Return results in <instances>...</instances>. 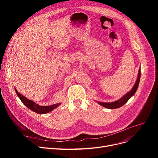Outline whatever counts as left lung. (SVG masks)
<instances>
[{
	"label": "left lung",
	"instance_id": "obj_1",
	"mask_svg": "<svg viewBox=\"0 0 158 158\" xmlns=\"http://www.w3.org/2000/svg\"><path fill=\"white\" fill-rule=\"evenodd\" d=\"M140 69L138 72V78L136 80V82L134 85V87L132 88V89L130 91V92H128L125 95H124L123 98H121L120 99L117 100L116 102H114L112 103H102V102H98L99 104L101 105V106L108 108V109H117L120 107L121 106H123V105H125L128 101V99H130L132 95H134V94H135V92H136L137 88L138 87V84H139V82H140Z\"/></svg>",
	"mask_w": 158,
	"mask_h": 158
}]
</instances>
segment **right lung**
<instances>
[{"label":"right lung","mask_w":158,"mask_h":158,"mask_svg":"<svg viewBox=\"0 0 158 158\" xmlns=\"http://www.w3.org/2000/svg\"><path fill=\"white\" fill-rule=\"evenodd\" d=\"M15 90L18 98H20V99L23 103V105H25L27 108L31 109V111H34L38 114H45L47 113H49L52 111V110L58 107L60 105V103H59V104L52 105V106H39L38 104H36L33 101H31L30 99H27L26 97H24L23 95H22V94L19 93L16 89Z\"/></svg>","instance_id":"1"}]
</instances>
